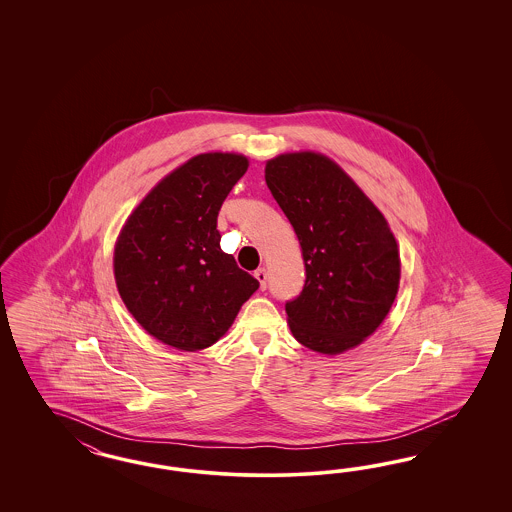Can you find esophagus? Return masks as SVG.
Masks as SVG:
<instances>
[{"label":"esophagus","mask_w":512,"mask_h":512,"mask_svg":"<svg viewBox=\"0 0 512 512\" xmlns=\"http://www.w3.org/2000/svg\"><path fill=\"white\" fill-rule=\"evenodd\" d=\"M255 278L259 281V285H261V289H266V279H268V272H266V268H259V270H255Z\"/></svg>","instance_id":"obj_1"}]
</instances>
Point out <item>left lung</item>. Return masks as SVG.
Here are the masks:
<instances>
[{"label": "left lung", "instance_id": "obj_1", "mask_svg": "<svg viewBox=\"0 0 512 512\" xmlns=\"http://www.w3.org/2000/svg\"><path fill=\"white\" fill-rule=\"evenodd\" d=\"M266 186L291 221L306 283L285 304L296 341L341 355L381 326L402 276L400 248L387 219L328 155L287 152L266 161Z\"/></svg>", "mask_w": 512, "mask_h": 512}]
</instances>
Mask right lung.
I'll use <instances>...</instances> for the list:
<instances>
[{
    "instance_id": "1",
    "label": "right lung",
    "mask_w": 512,
    "mask_h": 512,
    "mask_svg": "<svg viewBox=\"0 0 512 512\" xmlns=\"http://www.w3.org/2000/svg\"><path fill=\"white\" fill-rule=\"evenodd\" d=\"M249 159L193 155L161 178L125 219L114 244V279L125 308L150 336L180 351L214 345L259 289L225 253L217 214Z\"/></svg>"
}]
</instances>
